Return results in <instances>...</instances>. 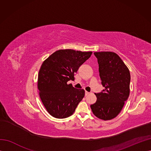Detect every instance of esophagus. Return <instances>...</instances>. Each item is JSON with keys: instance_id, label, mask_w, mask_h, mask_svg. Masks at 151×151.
Returning a JSON list of instances; mask_svg holds the SVG:
<instances>
[{"instance_id": "1", "label": "esophagus", "mask_w": 151, "mask_h": 151, "mask_svg": "<svg viewBox=\"0 0 151 151\" xmlns=\"http://www.w3.org/2000/svg\"><path fill=\"white\" fill-rule=\"evenodd\" d=\"M89 94V92H88V91H85V95H86V96H87V95H88Z\"/></svg>"}]
</instances>
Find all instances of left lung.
<instances>
[{
	"mask_svg": "<svg viewBox=\"0 0 151 151\" xmlns=\"http://www.w3.org/2000/svg\"><path fill=\"white\" fill-rule=\"evenodd\" d=\"M94 54L98 59L99 76L104 89L95 94L96 102L91 108L98 118L111 120L120 113L129 96L130 71L115 53L101 52Z\"/></svg>",
	"mask_w": 151,
	"mask_h": 151,
	"instance_id": "obj_1",
	"label": "left lung"
}]
</instances>
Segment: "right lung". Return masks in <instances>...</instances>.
<instances>
[{"label":"right lung","instance_id":"add662e5","mask_svg":"<svg viewBox=\"0 0 151 151\" xmlns=\"http://www.w3.org/2000/svg\"><path fill=\"white\" fill-rule=\"evenodd\" d=\"M92 53L59 50L43 62L38 73V88L44 106L52 116H71L84 98V89H76L67 82L74 79L79 67Z\"/></svg>","mask_w":151,"mask_h":151}]
</instances>
